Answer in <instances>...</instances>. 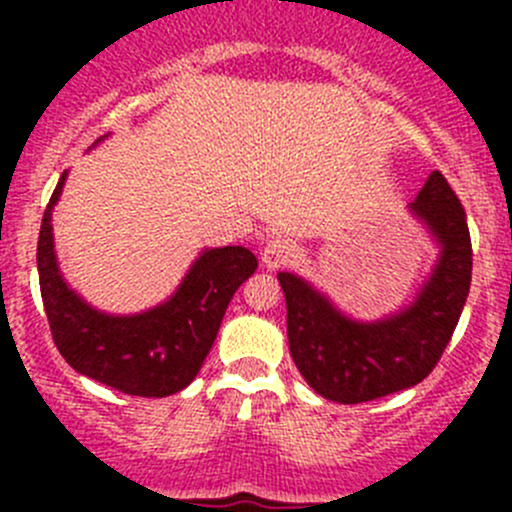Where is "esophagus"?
<instances>
[{"instance_id":"esophagus-1","label":"esophagus","mask_w":512,"mask_h":512,"mask_svg":"<svg viewBox=\"0 0 512 512\" xmlns=\"http://www.w3.org/2000/svg\"><path fill=\"white\" fill-rule=\"evenodd\" d=\"M260 255H262V265H265L267 270H280V267H285L294 257V247L289 245V240L272 237V240L265 242Z\"/></svg>"}]
</instances>
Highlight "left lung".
<instances>
[{
	"instance_id": "8db88e82",
	"label": "left lung",
	"mask_w": 512,
	"mask_h": 512,
	"mask_svg": "<svg viewBox=\"0 0 512 512\" xmlns=\"http://www.w3.org/2000/svg\"><path fill=\"white\" fill-rule=\"evenodd\" d=\"M409 215L418 220L438 257L414 302L381 319L349 317L312 282L280 272L287 299L289 354L319 396L364 404L426 379L451 342L471 289L473 250L461 200L438 170L418 190Z\"/></svg>"
}]
</instances>
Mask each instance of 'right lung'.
I'll return each mask as SVG.
<instances>
[{"instance_id":"add662e5","label":"right lung","mask_w":512,"mask_h":512,"mask_svg":"<svg viewBox=\"0 0 512 512\" xmlns=\"http://www.w3.org/2000/svg\"><path fill=\"white\" fill-rule=\"evenodd\" d=\"M101 136L94 146L103 141ZM59 178L44 210L36 245L41 299L51 337L79 374L128 396L163 399L198 376L237 287L257 270L242 245L205 247L165 302L136 314H108L86 302L59 270L51 215L64 190Z\"/></svg>"}]
</instances>
